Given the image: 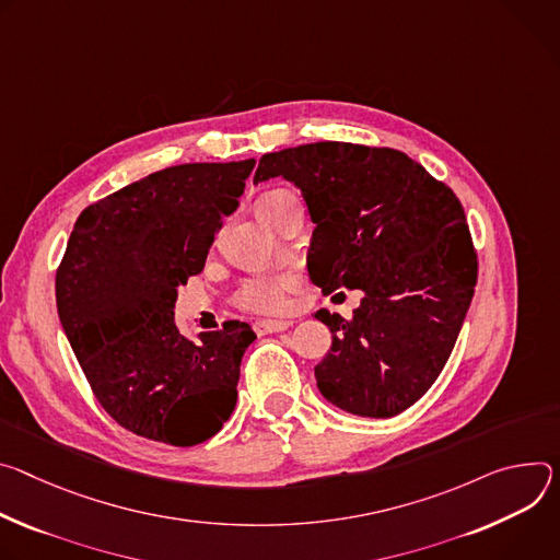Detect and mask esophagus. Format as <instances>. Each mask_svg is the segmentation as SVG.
<instances>
[{
  "label": "esophagus",
  "instance_id": "34e87169",
  "mask_svg": "<svg viewBox=\"0 0 560 560\" xmlns=\"http://www.w3.org/2000/svg\"><path fill=\"white\" fill-rule=\"evenodd\" d=\"M291 323L289 320H256L254 323V331L258 336H267V334H278V331H284L289 329Z\"/></svg>",
  "mask_w": 560,
  "mask_h": 560
}]
</instances>
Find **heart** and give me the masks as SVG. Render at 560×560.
Segmentation results:
<instances>
[{
    "label": "heart",
    "mask_w": 560,
    "mask_h": 560,
    "mask_svg": "<svg viewBox=\"0 0 560 560\" xmlns=\"http://www.w3.org/2000/svg\"><path fill=\"white\" fill-rule=\"evenodd\" d=\"M284 205H298V198L293 191L287 189H273L258 198L256 209L258 215L271 218L278 213ZM293 284L291 276H262V278H246L240 282V287L233 293V304L244 312L254 314H276L284 308V291Z\"/></svg>",
    "instance_id": "heart-1"
}]
</instances>
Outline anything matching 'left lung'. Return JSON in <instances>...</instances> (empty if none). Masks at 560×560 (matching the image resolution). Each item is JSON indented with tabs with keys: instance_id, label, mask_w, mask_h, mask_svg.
Returning <instances> with one entry per match:
<instances>
[{
	"instance_id": "8db88e82",
	"label": "left lung",
	"mask_w": 560,
	"mask_h": 560,
	"mask_svg": "<svg viewBox=\"0 0 560 560\" xmlns=\"http://www.w3.org/2000/svg\"><path fill=\"white\" fill-rule=\"evenodd\" d=\"M278 175L300 186L316 222L314 284L325 295L364 291L349 318L316 314L334 334L316 366L323 396L366 418L405 411L441 376L474 298L478 256L460 200L389 147L316 142L262 155L254 182Z\"/></svg>"
}]
</instances>
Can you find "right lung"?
<instances>
[{"label": "right lung", "instance_id": "obj_1", "mask_svg": "<svg viewBox=\"0 0 560 560\" xmlns=\"http://www.w3.org/2000/svg\"><path fill=\"white\" fill-rule=\"evenodd\" d=\"M256 160L155 171L86 207L55 276L57 314L104 411L142 439L194 447L231 418L256 334L229 320L194 342L177 284L205 269Z\"/></svg>", "mask_w": 560, "mask_h": 560}]
</instances>
